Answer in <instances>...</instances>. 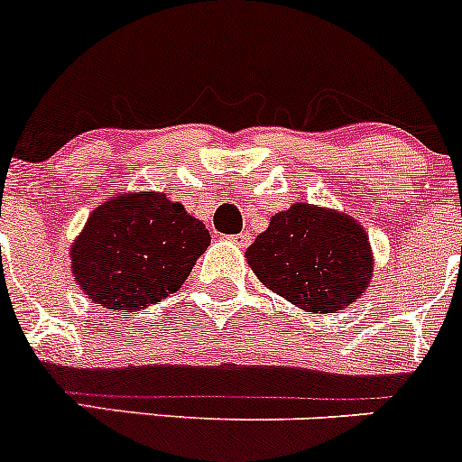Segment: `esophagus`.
<instances>
[{"label": "esophagus", "mask_w": 462, "mask_h": 462, "mask_svg": "<svg viewBox=\"0 0 462 462\" xmlns=\"http://www.w3.org/2000/svg\"><path fill=\"white\" fill-rule=\"evenodd\" d=\"M232 241H235L236 245H248L250 244V239H253V236H250V232H239V235H235V236H230Z\"/></svg>", "instance_id": "34e87169"}]
</instances>
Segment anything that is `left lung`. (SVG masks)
Wrapping results in <instances>:
<instances>
[{
    "label": "left lung",
    "mask_w": 462,
    "mask_h": 462,
    "mask_svg": "<svg viewBox=\"0 0 462 462\" xmlns=\"http://www.w3.org/2000/svg\"><path fill=\"white\" fill-rule=\"evenodd\" d=\"M245 259L263 286L306 313L348 309L374 277L365 227L353 217L310 203L274 214Z\"/></svg>",
    "instance_id": "1"
}]
</instances>
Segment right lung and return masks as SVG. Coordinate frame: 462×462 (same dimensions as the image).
<instances>
[{"instance_id": "obj_1", "label": "right lung", "mask_w": 462, "mask_h": 462, "mask_svg": "<svg viewBox=\"0 0 462 462\" xmlns=\"http://www.w3.org/2000/svg\"><path fill=\"white\" fill-rule=\"evenodd\" d=\"M209 232L161 192L116 194L97 205L71 245V270L88 300L109 310L147 309L183 286Z\"/></svg>"}]
</instances>
